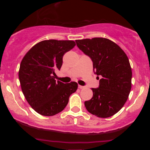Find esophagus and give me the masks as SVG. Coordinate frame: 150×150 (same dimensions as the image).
Returning <instances> with one entry per match:
<instances>
[{
    "label": "esophagus",
    "instance_id": "esophagus-1",
    "mask_svg": "<svg viewBox=\"0 0 150 150\" xmlns=\"http://www.w3.org/2000/svg\"><path fill=\"white\" fill-rule=\"evenodd\" d=\"M79 89H84V88H85V87H84V86L79 85Z\"/></svg>",
    "mask_w": 150,
    "mask_h": 150
}]
</instances>
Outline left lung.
<instances>
[{
  "label": "left lung",
  "instance_id": "1",
  "mask_svg": "<svg viewBox=\"0 0 150 150\" xmlns=\"http://www.w3.org/2000/svg\"><path fill=\"white\" fill-rule=\"evenodd\" d=\"M80 50L90 57L94 74L100 78L99 87L92 88L93 97L85 102L90 113L98 117L114 115L128 100L132 69L122 48L108 39L95 38L76 40Z\"/></svg>",
  "mask_w": 150,
  "mask_h": 150
}]
</instances>
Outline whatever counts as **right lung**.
<instances>
[{"instance_id": "right-lung-1", "label": "right lung", "mask_w": 150, "mask_h": 150, "mask_svg": "<svg viewBox=\"0 0 150 150\" xmlns=\"http://www.w3.org/2000/svg\"><path fill=\"white\" fill-rule=\"evenodd\" d=\"M76 46L71 40H49L30 49L20 63L19 80L30 106L39 114L52 116L62 111L78 88L76 82L56 81L54 70H60L63 57Z\"/></svg>"}]
</instances>
